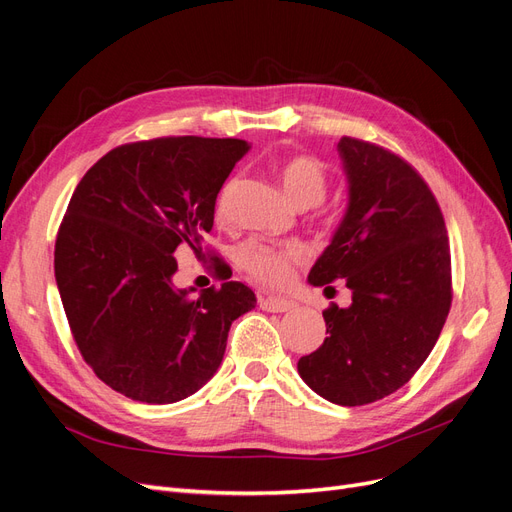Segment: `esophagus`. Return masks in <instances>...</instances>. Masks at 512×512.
I'll use <instances>...</instances> for the list:
<instances>
[{"mask_svg":"<svg viewBox=\"0 0 512 512\" xmlns=\"http://www.w3.org/2000/svg\"><path fill=\"white\" fill-rule=\"evenodd\" d=\"M260 307L265 309V312H290V309L297 307V303L280 297H260Z\"/></svg>","mask_w":512,"mask_h":512,"instance_id":"1","label":"esophagus"}]
</instances>
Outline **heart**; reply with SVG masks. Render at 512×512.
Wrapping results in <instances>:
<instances>
[{
  "label": "heart",
  "mask_w": 512,
  "mask_h": 512,
  "mask_svg": "<svg viewBox=\"0 0 512 512\" xmlns=\"http://www.w3.org/2000/svg\"><path fill=\"white\" fill-rule=\"evenodd\" d=\"M288 198L294 205L307 209L320 205L329 190L327 168L312 156H292L275 166ZM237 183L226 181L215 200V215L226 220L230 213V200L235 194ZM237 265L252 277L254 282L265 286H282L288 282L292 262L299 258V250L292 245H271L260 239H247L235 252Z\"/></svg>",
  "instance_id": "b5f03b06"
}]
</instances>
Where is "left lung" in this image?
Wrapping results in <instances>:
<instances>
[{
  "mask_svg": "<svg viewBox=\"0 0 512 512\" xmlns=\"http://www.w3.org/2000/svg\"><path fill=\"white\" fill-rule=\"evenodd\" d=\"M337 151L348 207L307 282L344 280L352 303L324 309L329 337L297 369L320 397L365 406L401 389L436 346L453 299L451 247L436 196L408 162L350 136Z\"/></svg>",
  "mask_w": 512,
  "mask_h": 512,
  "instance_id": "1",
  "label": "left lung"
}]
</instances>
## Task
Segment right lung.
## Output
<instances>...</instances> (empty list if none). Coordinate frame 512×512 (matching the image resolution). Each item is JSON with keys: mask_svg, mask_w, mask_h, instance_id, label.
<instances>
[{"mask_svg": "<svg viewBox=\"0 0 512 512\" xmlns=\"http://www.w3.org/2000/svg\"><path fill=\"white\" fill-rule=\"evenodd\" d=\"M247 149L239 138H153L108 151L76 185L55 280L76 346L113 391L143 404L194 395L218 371L230 324L256 307L241 282L177 288L173 256L203 250Z\"/></svg>", "mask_w": 512, "mask_h": 512, "instance_id": "obj_1", "label": "right lung"}]
</instances>
